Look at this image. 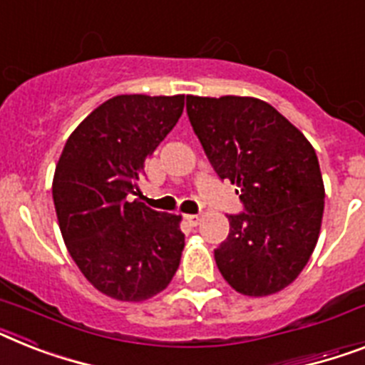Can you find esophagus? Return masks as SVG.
Returning a JSON list of instances; mask_svg holds the SVG:
<instances>
[{"label": "esophagus", "instance_id": "34e87169", "mask_svg": "<svg viewBox=\"0 0 365 365\" xmlns=\"http://www.w3.org/2000/svg\"><path fill=\"white\" fill-rule=\"evenodd\" d=\"M185 220H187L191 226H197L200 222V215H185Z\"/></svg>", "mask_w": 365, "mask_h": 365}]
</instances>
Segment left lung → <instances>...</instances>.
I'll return each instance as SVG.
<instances>
[{"instance_id":"left-lung-1","label":"left lung","mask_w":365,"mask_h":365,"mask_svg":"<svg viewBox=\"0 0 365 365\" xmlns=\"http://www.w3.org/2000/svg\"><path fill=\"white\" fill-rule=\"evenodd\" d=\"M187 116L217 176L237 185L243 204L215 249L220 274L243 295L280 292L319 237L324 187L315 150L258 98L187 96Z\"/></svg>"}]
</instances>
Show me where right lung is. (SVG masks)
<instances>
[{"label":"right lung","mask_w":365,"mask_h":365,"mask_svg":"<svg viewBox=\"0 0 365 365\" xmlns=\"http://www.w3.org/2000/svg\"><path fill=\"white\" fill-rule=\"evenodd\" d=\"M183 94H122L96 107L64 145L53 204L70 256L98 292L139 302L170 284L185 235L180 217L131 200L145 161L183 111Z\"/></svg>","instance_id":"add662e5"}]
</instances>
